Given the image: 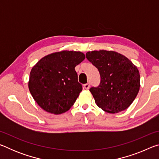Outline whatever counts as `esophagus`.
<instances>
[{
	"label": "esophagus",
	"mask_w": 159,
	"mask_h": 159,
	"mask_svg": "<svg viewBox=\"0 0 159 159\" xmlns=\"http://www.w3.org/2000/svg\"><path fill=\"white\" fill-rule=\"evenodd\" d=\"M83 88H84L85 89H86V90L89 89V88H90V83H85V84L83 85Z\"/></svg>",
	"instance_id": "34e87169"
}]
</instances>
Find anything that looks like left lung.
Segmentation results:
<instances>
[{
  "label": "left lung",
  "mask_w": 159,
  "mask_h": 159,
  "mask_svg": "<svg viewBox=\"0 0 159 159\" xmlns=\"http://www.w3.org/2000/svg\"><path fill=\"white\" fill-rule=\"evenodd\" d=\"M100 74V83L90 89L97 105L110 114L122 111L130 107L138 95L140 76L137 66L124 55L107 50L86 53Z\"/></svg>",
  "instance_id": "obj_1"
}]
</instances>
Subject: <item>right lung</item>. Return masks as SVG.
Segmentation results:
<instances>
[{
  "label": "right lung",
  "instance_id": "right-lung-1",
  "mask_svg": "<svg viewBox=\"0 0 159 159\" xmlns=\"http://www.w3.org/2000/svg\"><path fill=\"white\" fill-rule=\"evenodd\" d=\"M85 58L81 52L64 50L45 56L33 66L29 89L43 109L57 115L74 105L83 89L75 67Z\"/></svg>",
  "mask_w": 159,
  "mask_h": 159
}]
</instances>
